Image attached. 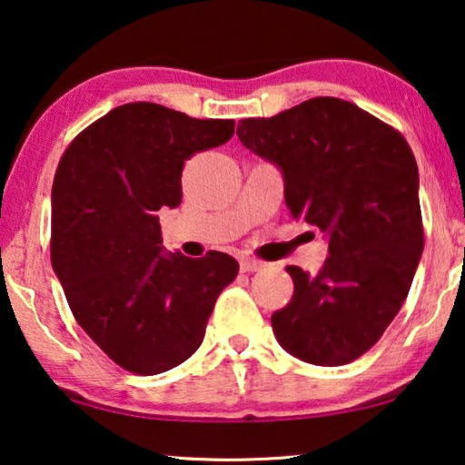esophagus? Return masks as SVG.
Returning a JSON list of instances; mask_svg holds the SVG:
<instances>
[{
    "label": "esophagus",
    "mask_w": 465,
    "mask_h": 465,
    "mask_svg": "<svg viewBox=\"0 0 465 465\" xmlns=\"http://www.w3.org/2000/svg\"><path fill=\"white\" fill-rule=\"evenodd\" d=\"M262 266H264V264H262V262H258V260H252V258L241 260V271H243V272H255V271H260Z\"/></svg>",
    "instance_id": "1"
}]
</instances>
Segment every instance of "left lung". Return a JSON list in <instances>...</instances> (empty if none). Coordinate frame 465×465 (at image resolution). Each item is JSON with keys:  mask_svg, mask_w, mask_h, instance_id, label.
Returning <instances> with one entry per match:
<instances>
[{"mask_svg": "<svg viewBox=\"0 0 465 465\" xmlns=\"http://www.w3.org/2000/svg\"><path fill=\"white\" fill-rule=\"evenodd\" d=\"M237 136L281 172L292 218L329 245L316 274L287 266L293 298L272 314L274 338L312 365L359 359L399 314L423 252L420 172L407 140L331 96L243 119Z\"/></svg>", "mask_w": 465, "mask_h": 465, "instance_id": "8db88e82", "label": "left lung"}]
</instances>
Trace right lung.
Instances as JSON below:
<instances>
[{
    "mask_svg": "<svg viewBox=\"0 0 465 465\" xmlns=\"http://www.w3.org/2000/svg\"><path fill=\"white\" fill-rule=\"evenodd\" d=\"M232 119H193L154 103L106 113L73 140L52 186V268L79 327L138 375L178 367L201 346L232 255L165 252L157 212L183 201L191 154L228 143Z\"/></svg>",
    "mask_w": 465,
    "mask_h": 465,
    "instance_id": "1",
    "label": "right lung"
}]
</instances>
